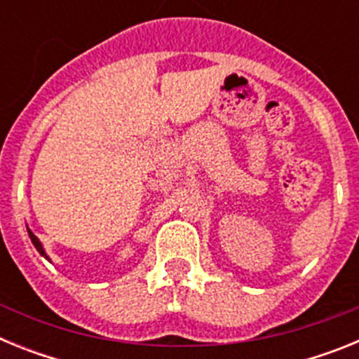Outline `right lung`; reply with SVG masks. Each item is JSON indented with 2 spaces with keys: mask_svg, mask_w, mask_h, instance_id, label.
Returning <instances> with one entry per match:
<instances>
[{
  "mask_svg": "<svg viewBox=\"0 0 359 359\" xmlns=\"http://www.w3.org/2000/svg\"><path fill=\"white\" fill-rule=\"evenodd\" d=\"M28 236H30L32 243H34V246H36V248H37V252H39L43 257H46V253H44V250H43V244L39 243V239H37V237L34 236V233H32L30 230H28ZM46 259H48V257H46Z\"/></svg>",
  "mask_w": 359,
  "mask_h": 359,
  "instance_id": "right-lung-1",
  "label": "right lung"
}]
</instances>
